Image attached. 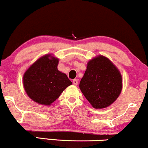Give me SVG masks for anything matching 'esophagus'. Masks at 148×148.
Instances as JSON below:
<instances>
[{
    "label": "esophagus",
    "instance_id": "34e87169",
    "mask_svg": "<svg viewBox=\"0 0 148 148\" xmlns=\"http://www.w3.org/2000/svg\"><path fill=\"white\" fill-rule=\"evenodd\" d=\"M72 83H73V84L75 85V86H77V85H78V80L77 79H74V80H73Z\"/></svg>",
    "mask_w": 148,
    "mask_h": 148
}]
</instances>
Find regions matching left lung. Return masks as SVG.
<instances>
[{"label": "left lung", "instance_id": "1", "mask_svg": "<svg viewBox=\"0 0 148 148\" xmlns=\"http://www.w3.org/2000/svg\"><path fill=\"white\" fill-rule=\"evenodd\" d=\"M79 88L93 108L101 109L118 99L123 88V78L108 58L99 55L88 62Z\"/></svg>", "mask_w": 148, "mask_h": 148}]
</instances>
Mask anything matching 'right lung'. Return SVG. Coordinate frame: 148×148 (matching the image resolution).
Listing matches in <instances>:
<instances>
[{
  "instance_id": "1",
  "label": "right lung",
  "mask_w": 148,
  "mask_h": 148,
  "mask_svg": "<svg viewBox=\"0 0 148 148\" xmlns=\"http://www.w3.org/2000/svg\"><path fill=\"white\" fill-rule=\"evenodd\" d=\"M59 59L46 54L32 64L23 76V88L33 101L50 106L72 84L64 73L58 69Z\"/></svg>"
}]
</instances>
